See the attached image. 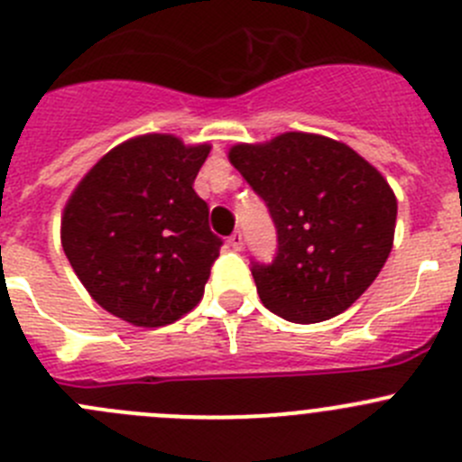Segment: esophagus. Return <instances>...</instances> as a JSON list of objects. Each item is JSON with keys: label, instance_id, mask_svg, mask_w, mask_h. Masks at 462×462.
<instances>
[{"label": "esophagus", "instance_id": "1", "mask_svg": "<svg viewBox=\"0 0 462 462\" xmlns=\"http://www.w3.org/2000/svg\"><path fill=\"white\" fill-rule=\"evenodd\" d=\"M227 241H230V245H232V248H235V250L244 248V235H241V232H232L230 239H227Z\"/></svg>", "mask_w": 462, "mask_h": 462}]
</instances>
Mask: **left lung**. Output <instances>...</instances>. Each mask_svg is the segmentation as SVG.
<instances>
[{
    "label": "left lung",
    "instance_id": "1",
    "mask_svg": "<svg viewBox=\"0 0 462 462\" xmlns=\"http://www.w3.org/2000/svg\"><path fill=\"white\" fill-rule=\"evenodd\" d=\"M230 162L277 230L273 263L250 268L263 307L300 325L352 307L393 248L397 199L386 178L347 144L311 133L236 144Z\"/></svg>",
    "mask_w": 462,
    "mask_h": 462
}]
</instances>
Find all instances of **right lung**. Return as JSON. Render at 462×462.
I'll return each mask as SVG.
<instances>
[{
    "label": "right lung",
    "mask_w": 462,
    "mask_h": 462,
    "mask_svg": "<svg viewBox=\"0 0 462 462\" xmlns=\"http://www.w3.org/2000/svg\"><path fill=\"white\" fill-rule=\"evenodd\" d=\"M209 146L140 135L115 146L62 212L60 239L94 302L137 327H162L203 298L223 241L194 180Z\"/></svg>",
    "instance_id": "right-lung-1"
}]
</instances>
